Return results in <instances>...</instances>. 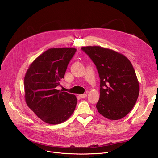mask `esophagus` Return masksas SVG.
I'll return each mask as SVG.
<instances>
[{"mask_svg": "<svg viewBox=\"0 0 158 158\" xmlns=\"http://www.w3.org/2000/svg\"><path fill=\"white\" fill-rule=\"evenodd\" d=\"M79 96L82 98H85L87 97V94H79Z\"/></svg>", "mask_w": 158, "mask_h": 158, "instance_id": "34e87169", "label": "esophagus"}]
</instances>
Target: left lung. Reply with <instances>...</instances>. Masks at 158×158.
Masks as SVG:
<instances>
[{
  "instance_id": "8db88e82",
  "label": "left lung",
  "mask_w": 158,
  "mask_h": 158,
  "mask_svg": "<svg viewBox=\"0 0 158 158\" xmlns=\"http://www.w3.org/2000/svg\"><path fill=\"white\" fill-rule=\"evenodd\" d=\"M96 65L100 77L99 113L110 120L125 117L136 104L139 84L130 60L123 54L101 46L82 47Z\"/></svg>"
}]
</instances>
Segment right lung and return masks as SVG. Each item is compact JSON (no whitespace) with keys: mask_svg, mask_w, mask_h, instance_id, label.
<instances>
[{"mask_svg":"<svg viewBox=\"0 0 158 158\" xmlns=\"http://www.w3.org/2000/svg\"><path fill=\"white\" fill-rule=\"evenodd\" d=\"M73 48H51L38 56L24 77L25 100L44 122L58 124L73 114L77 102L75 95L57 90L67 65L74 55Z\"/></svg>","mask_w":158,"mask_h":158,"instance_id":"1","label":"right lung"}]
</instances>
